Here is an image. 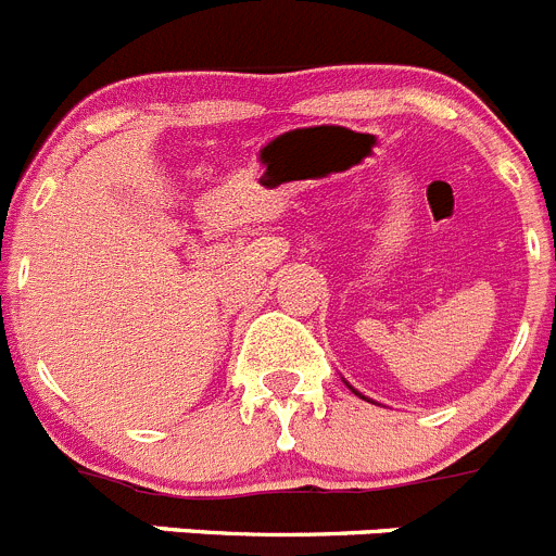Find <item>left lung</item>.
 <instances>
[{"instance_id": "8db88e82", "label": "left lung", "mask_w": 556, "mask_h": 556, "mask_svg": "<svg viewBox=\"0 0 556 556\" xmlns=\"http://www.w3.org/2000/svg\"><path fill=\"white\" fill-rule=\"evenodd\" d=\"M345 383H349V381H345ZM349 389H351V392H354V395H359V397H362V401H370V397H365V395H362L359 389H354V387H351V383H349Z\"/></svg>"}]
</instances>
